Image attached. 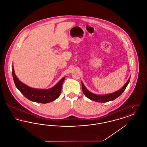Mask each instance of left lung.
Wrapping results in <instances>:
<instances>
[{
  "instance_id": "8db88e82",
  "label": "left lung",
  "mask_w": 147,
  "mask_h": 147,
  "mask_svg": "<svg viewBox=\"0 0 147 147\" xmlns=\"http://www.w3.org/2000/svg\"><path fill=\"white\" fill-rule=\"evenodd\" d=\"M131 77L129 78L128 80L126 82L125 84L119 89L118 91H115L114 92H112L111 94H105V95H98L94 94L91 92L89 90H88L85 86L83 84V82H82V90L83 92L84 95L90 99L92 101L98 102H106L108 101H110L114 100L116 98L119 97L126 89V87L127 86L128 84H129V80H130Z\"/></svg>"
}]
</instances>
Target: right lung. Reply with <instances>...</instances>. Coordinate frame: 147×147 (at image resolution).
<instances>
[{"instance_id": "right-lung-1", "label": "right lung", "mask_w": 147, "mask_h": 147, "mask_svg": "<svg viewBox=\"0 0 147 147\" xmlns=\"http://www.w3.org/2000/svg\"><path fill=\"white\" fill-rule=\"evenodd\" d=\"M12 73L15 86L22 94L31 101L41 104L51 102L59 98L61 92L62 84L65 78L63 77L53 87L47 89H42L33 88L22 83L15 75L14 66H13Z\"/></svg>"}]
</instances>
